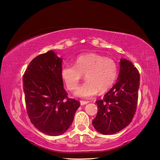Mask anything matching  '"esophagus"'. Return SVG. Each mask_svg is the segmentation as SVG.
I'll use <instances>...</instances> for the list:
<instances>
[{"instance_id": "34e87169", "label": "esophagus", "mask_w": 160, "mask_h": 160, "mask_svg": "<svg viewBox=\"0 0 160 160\" xmlns=\"http://www.w3.org/2000/svg\"><path fill=\"white\" fill-rule=\"evenodd\" d=\"M88 103H89L88 101H83V100H81V101H80V104L81 105H85L86 104H88Z\"/></svg>"}]
</instances>
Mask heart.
<instances>
[{"label": "heart", "mask_w": 160, "mask_h": 160, "mask_svg": "<svg viewBox=\"0 0 160 160\" xmlns=\"http://www.w3.org/2000/svg\"><path fill=\"white\" fill-rule=\"evenodd\" d=\"M118 75V66L111 58L96 53H88L78 57L75 66L66 65L62 68L61 75L68 90L78 88L85 75L87 82L75 91V96L91 98L97 94L104 93L113 86Z\"/></svg>", "instance_id": "b5f03b06"}]
</instances>
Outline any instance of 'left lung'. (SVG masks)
Returning <instances> with one entry per match:
<instances>
[{"mask_svg":"<svg viewBox=\"0 0 160 160\" xmlns=\"http://www.w3.org/2000/svg\"><path fill=\"white\" fill-rule=\"evenodd\" d=\"M117 82L101 100H97L98 112L92 124L97 131L112 135L131 122L136 112L140 73L133 64L121 59Z\"/></svg>","mask_w":160,"mask_h":160,"instance_id":"left-lung-1","label":"left lung"}]
</instances>
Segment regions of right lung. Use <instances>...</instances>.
Masks as SVG:
<instances>
[{"label":"right lung","instance_id":"add662e5","mask_svg":"<svg viewBox=\"0 0 160 160\" xmlns=\"http://www.w3.org/2000/svg\"><path fill=\"white\" fill-rule=\"evenodd\" d=\"M62 59L53 51L35 57L23 75L27 113L32 123L48 135H59L71 125L80 103L63 88Z\"/></svg>","mask_w":160,"mask_h":160}]
</instances>
